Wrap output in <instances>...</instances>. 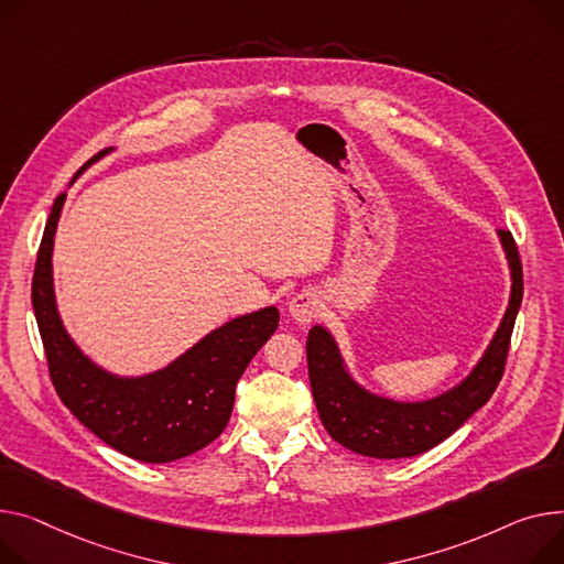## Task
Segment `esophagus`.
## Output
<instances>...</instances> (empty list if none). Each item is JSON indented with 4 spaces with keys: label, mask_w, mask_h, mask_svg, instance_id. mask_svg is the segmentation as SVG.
Masks as SVG:
<instances>
[{
    "label": "esophagus",
    "mask_w": 564,
    "mask_h": 564,
    "mask_svg": "<svg viewBox=\"0 0 564 564\" xmlns=\"http://www.w3.org/2000/svg\"><path fill=\"white\" fill-rule=\"evenodd\" d=\"M290 315L299 322V324H311L317 315H319V299L315 292L304 290L292 296L290 302Z\"/></svg>",
    "instance_id": "34e87169"
}]
</instances>
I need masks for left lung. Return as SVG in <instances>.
Returning <instances> with one entry per match:
<instances>
[{"instance_id": "8db88e82", "label": "left lung", "mask_w": 564, "mask_h": 564, "mask_svg": "<svg viewBox=\"0 0 564 564\" xmlns=\"http://www.w3.org/2000/svg\"><path fill=\"white\" fill-rule=\"evenodd\" d=\"M512 270V294L490 349L456 390L424 403H394L360 390L343 367L330 335L315 326L308 333V379L319 420L328 435L369 458H412L444 442L495 394L508 360L510 337L523 296V272L517 242L499 231Z\"/></svg>"}]
</instances>
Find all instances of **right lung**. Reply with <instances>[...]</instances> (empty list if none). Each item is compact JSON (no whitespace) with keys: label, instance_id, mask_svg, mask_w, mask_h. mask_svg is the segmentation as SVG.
Masks as SVG:
<instances>
[{"label":"right lung","instance_id":"add662e5","mask_svg":"<svg viewBox=\"0 0 564 564\" xmlns=\"http://www.w3.org/2000/svg\"><path fill=\"white\" fill-rule=\"evenodd\" d=\"M63 202L65 193L52 206L31 279V304L56 394L88 431L129 458L172 463L199 452L227 429L236 386L276 330L279 311L262 308L219 326L152 377H108L72 345L54 306L52 245Z\"/></svg>","mask_w":564,"mask_h":564}]
</instances>
